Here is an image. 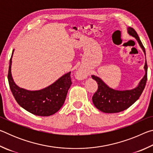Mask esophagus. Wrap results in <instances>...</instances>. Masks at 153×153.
Returning a JSON list of instances; mask_svg holds the SVG:
<instances>
[{"instance_id": "obj_1", "label": "esophagus", "mask_w": 153, "mask_h": 153, "mask_svg": "<svg viewBox=\"0 0 153 153\" xmlns=\"http://www.w3.org/2000/svg\"><path fill=\"white\" fill-rule=\"evenodd\" d=\"M77 77H79V79H84V78H86V75L82 71H78L77 73Z\"/></svg>"}]
</instances>
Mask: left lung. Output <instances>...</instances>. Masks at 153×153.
Listing matches in <instances>:
<instances>
[{
    "label": "left lung",
    "mask_w": 153,
    "mask_h": 153,
    "mask_svg": "<svg viewBox=\"0 0 153 153\" xmlns=\"http://www.w3.org/2000/svg\"><path fill=\"white\" fill-rule=\"evenodd\" d=\"M127 31L129 36L135 38L146 56V52L138 34L132 27H128ZM147 64L145 61L144 69L145 74L139 82L138 86L130 90H115L110 88L99 77L92 75V77L98 84V90L92 97V102L98 110L107 113H119L132 105L144 89L147 80Z\"/></svg>",
    "instance_id": "obj_1"
}]
</instances>
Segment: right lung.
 Here are the masks:
<instances>
[{"label":"right lung","mask_w":153,"mask_h":153,"mask_svg":"<svg viewBox=\"0 0 153 153\" xmlns=\"http://www.w3.org/2000/svg\"><path fill=\"white\" fill-rule=\"evenodd\" d=\"M13 51L10 59L8 80L10 88L18 104L28 112L47 117L55 114L63 105L67 92L72 84L71 71L68 72L45 88L28 90L18 86L11 74Z\"/></svg>","instance_id":"add662e5"}]
</instances>
